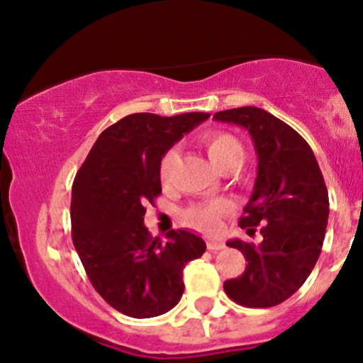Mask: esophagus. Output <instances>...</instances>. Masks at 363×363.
Here are the masks:
<instances>
[{
	"label": "esophagus",
	"instance_id": "1",
	"mask_svg": "<svg viewBox=\"0 0 363 363\" xmlns=\"http://www.w3.org/2000/svg\"><path fill=\"white\" fill-rule=\"evenodd\" d=\"M206 246H208L209 251H219V250H223V247H224V242L219 241V240H208Z\"/></svg>",
	"mask_w": 363,
	"mask_h": 363
}]
</instances>
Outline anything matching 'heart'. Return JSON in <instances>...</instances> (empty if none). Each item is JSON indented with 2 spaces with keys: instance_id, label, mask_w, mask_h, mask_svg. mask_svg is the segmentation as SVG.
<instances>
[{
  "instance_id": "b5f03b06",
  "label": "heart",
  "mask_w": 363,
  "mask_h": 363,
  "mask_svg": "<svg viewBox=\"0 0 363 363\" xmlns=\"http://www.w3.org/2000/svg\"><path fill=\"white\" fill-rule=\"evenodd\" d=\"M203 145L208 150L211 162L214 164L219 171H229L235 169L242 162L245 150H242L241 142L235 135L228 132H208L203 135ZM179 159L177 147L167 149L159 160V177L164 184L171 181L174 167ZM229 209V204L223 199L209 201V203H199L187 208L182 213V221L189 228L199 229L203 233H214L221 224L223 214Z\"/></svg>"
}]
</instances>
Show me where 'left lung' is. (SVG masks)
Instances as JSON below:
<instances>
[{"label": "left lung", "instance_id": "left-lung-1", "mask_svg": "<svg viewBox=\"0 0 363 363\" xmlns=\"http://www.w3.org/2000/svg\"><path fill=\"white\" fill-rule=\"evenodd\" d=\"M214 121L246 128L258 155L255 189L240 228L261 241L229 240L247 261L224 291L238 305L269 308L283 303L306 281L322 251L328 223V191L313 150L296 130L258 107L214 113Z\"/></svg>", "mask_w": 363, "mask_h": 363}]
</instances>
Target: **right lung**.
<instances>
[{
    "instance_id": "1",
    "label": "right lung",
    "mask_w": 363,
    "mask_h": 363,
    "mask_svg": "<svg viewBox=\"0 0 363 363\" xmlns=\"http://www.w3.org/2000/svg\"><path fill=\"white\" fill-rule=\"evenodd\" d=\"M209 118L132 113L105 128L72 187V240L86 277L107 303L132 318L174 308L184 293L182 269L203 256V238L186 229L152 238L145 204L162 192L159 160L167 149Z\"/></svg>"
}]
</instances>
